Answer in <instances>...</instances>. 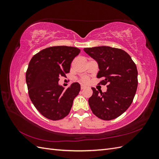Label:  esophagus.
<instances>
[{
	"label": "esophagus",
	"instance_id": "34e87169",
	"mask_svg": "<svg viewBox=\"0 0 159 159\" xmlns=\"http://www.w3.org/2000/svg\"><path fill=\"white\" fill-rule=\"evenodd\" d=\"M85 88V85H81V89H84Z\"/></svg>",
	"mask_w": 159,
	"mask_h": 159
}]
</instances>
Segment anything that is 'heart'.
I'll list each match as a JSON object with an SVG mask.
<instances>
[{
    "label": "heart",
    "mask_w": 159,
    "mask_h": 159,
    "mask_svg": "<svg viewBox=\"0 0 159 159\" xmlns=\"http://www.w3.org/2000/svg\"><path fill=\"white\" fill-rule=\"evenodd\" d=\"M88 80V78H86V77H84V78H81V79H80V81H81V82H84V83H86V82H87Z\"/></svg>",
    "instance_id": "obj_1"
}]
</instances>
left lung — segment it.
Segmentation results:
<instances>
[{"label": "left lung", "mask_w": 159, "mask_h": 159, "mask_svg": "<svg viewBox=\"0 0 159 159\" xmlns=\"http://www.w3.org/2000/svg\"><path fill=\"white\" fill-rule=\"evenodd\" d=\"M84 52L98 62L99 84L107 85L105 92L92 88L88 102L93 113L103 120L118 117L129 107L137 89V69L131 56L121 49L109 46L84 48Z\"/></svg>", "instance_id": "1"}]
</instances>
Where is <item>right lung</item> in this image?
I'll return each instance as SVG.
<instances>
[{
	"mask_svg": "<svg viewBox=\"0 0 159 159\" xmlns=\"http://www.w3.org/2000/svg\"><path fill=\"white\" fill-rule=\"evenodd\" d=\"M80 50L71 46H53L40 51L28 64L26 81L28 94L37 110L53 121L68 115L80 85L71 84L66 89L59 85L60 76L69 73L74 58Z\"/></svg>",
	"mask_w": 159,
	"mask_h": 159,
	"instance_id": "add662e5",
	"label": "right lung"
}]
</instances>
